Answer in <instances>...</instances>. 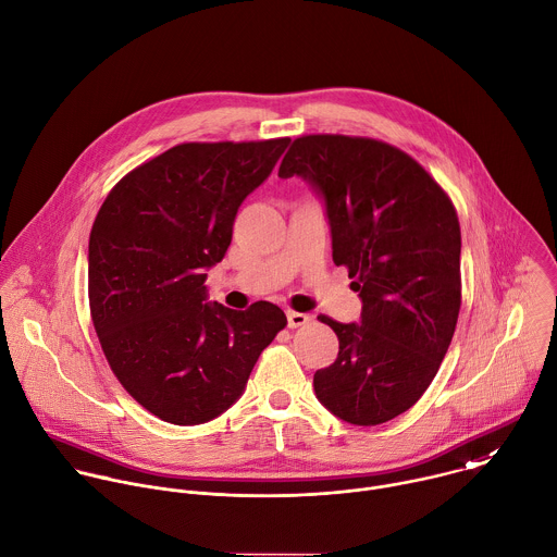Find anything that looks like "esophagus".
<instances>
[{"instance_id":"obj_1","label":"esophagus","mask_w":557,"mask_h":557,"mask_svg":"<svg viewBox=\"0 0 557 557\" xmlns=\"http://www.w3.org/2000/svg\"><path fill=\"white\" fill-rule=\"evenodd\" d=\"M286 319H288V327H293V330H295V327H301V325H306V323L310 321L308 314H304V312H293V310L286 314Z\"/></svg>"}]
</instances>
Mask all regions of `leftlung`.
Masks as SVG:
<instances>
[{"instance_id": "1", "label": "left lung", "mask_w": 557, "mask_h": 557, "mask_svg": "<svg viewBox=\"0 0 557 557\" xmlns=\"http://www.w3.org/2000/svg\"><path fill=\"white\" fill-rule=\"evenodd\" d=\"M277 175L321 190L334 264L362 299L360 325L319 317L338 336V358L314 373L317 397L351 425L386 423L423 397L456 332V206L410 153L367 136H299Z\"/></svg>"}]
</instances>
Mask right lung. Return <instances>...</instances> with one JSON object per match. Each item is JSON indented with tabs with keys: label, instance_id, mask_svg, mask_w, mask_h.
<instances>
[{
	"label": "right lung",
	"instance_id": "add662e5",
	"mask_svg": "<svg viewBox=\"0 0 557 557\" xmlns=\"http://www.w3.org/2000/svg\"><path fill=\"white\" fill-rule=\"evenodd\" d=\"M290 138L180 143L123 175L88 238V306L121 386L153 417L199 425L225 412L286 327L269 301L206 304L243 199Z\"/></svg>",
	"mask_w": 557,
	"mask_h": 557
}]
</instances>
